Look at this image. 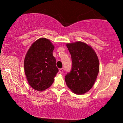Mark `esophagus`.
<instances>
[{
  "label": "esophagus",
  "instance_id": "esophagus-1",
  "mask_svg": "<svg viewBox=\"0 0 123 123\" xmlns=\"http://www.w3.org/2000/svg\"><path fill=\"white\" fill-rule=\"evenodd\" d=\"M63 70H64V69H63V68L59 69V73H60V74H62V73H63Z\"/></svg>",
  "mask_w": 123,
  "mask_h": 123
}]
</instances>
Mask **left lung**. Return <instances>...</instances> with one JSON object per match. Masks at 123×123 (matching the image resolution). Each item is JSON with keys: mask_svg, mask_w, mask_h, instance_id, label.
I'll list each match as a JSON object with an SVG mask.
<instances>
[{"mask_svg": "<svg viewBox=\"0 0 123 123\" xmlns=\"http://www.w3.org/2000/svg\"><path fill=\"white\" fill-rule=\"evenodd\" d=\"M71 55L72 68L65 77L67 86L73 93L83 95L92 88L99 72L100 64L92 48L83 42L67 43Z\"/></svg>", "mask_w": 123, "mask_h": 123, "instance_id": "left-lung-1", "label": "left lung"}]
</instances>
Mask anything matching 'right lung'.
Returning a JSON list of instances; mask_svg holds the SVG:
<instances>
[{
    "label": "right lung",
    "mask_w": 123,
    "mask_h": 123,
    "mask_svg": "<svg viewBox=\"0 0 123 123\" xmlns=\"http://www.w3.org/2000/svg\"><path fill=\"white\" fill-rule=\"evenodd\" d=\"M54 46L46 38L35 41L27 52L24 60L25 73L29 85L38 91L51 86L58 72L53 51Z\"/></svg>",
    "instance_id": "right-lung-1"
}]
</instances>
